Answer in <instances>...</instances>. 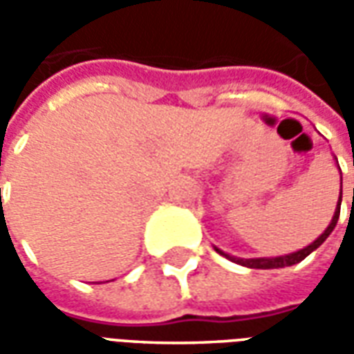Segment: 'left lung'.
Wrapping results in <instances>:
<instances>
[{
	"label": "left lung",
	"instance_id": "1",
	"mask_svg": "<svg viewBox=\"0 0 354 354\" xmlns=\"http://www.w3.org/2000/svg\"><path fill=\"white\" fill-rule=\"evenodd\" d=\"M335 161H337V159H335ZM337 167H339V165H337ZM339 174H342V170H339ZM339 207H342V189H339V201H337V207H335V212L334 216H332V222H330V225H328L326 230H324V233H322L319 239H315L311 245L305 246V248H301V250H297V252L284 254V256H274V258H248V260H246V258H237V256H231V254L223 252V250H220L218 246H214V250L220 254V256H223V258L235 261V263H239V266L250 267V269H279V267L294 266V263H299L301 260H305L313 250H317V248H319V246L322 245L328 237H330V233L334 231L335 223H337V220H339Z\"/></svg>",
	"mask_w": 354,
	"mask_h": 354
}]
</instances>
